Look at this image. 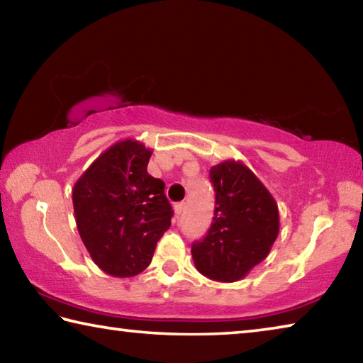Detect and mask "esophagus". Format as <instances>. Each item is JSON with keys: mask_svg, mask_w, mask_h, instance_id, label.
<instances>
[{"mask_svg": "<svg viewBox=\"0 0 363 363\" xmlns=\"http://www.w3.org/2000/svg\"><path fill=\"white\" fill-rule=\"evenodd\" d=\"M184 206H186V203H184V201H181V203H176V205H174V213L177 214V216H179V214H182Z\"/></svg>", "mask_w": 363, "mask_h": 363, "instance_id": "obj_1", "label": "esophagus"}]
</instances>
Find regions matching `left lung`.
Masks as SVG:
<instances>
[{
	"label": "left lung",
	"mask_w": 363,
	"mask_h": 363,
	"mask_svg": "<svg viewBox=\"0 0 363 363\" xmlns=\"http://www.w3.org/2000/svg\"><path fill=\"white\" fill-rule=\"evenodd\" d=\"M210 179L216 192L214 218L203 240L192 245V257L205 277L230 284L267 257L279 235V206L242 162L214 164Z\"/></svg>",
	"instance_id": "left-lung-1"
}]
</instances>
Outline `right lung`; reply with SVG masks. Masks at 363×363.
<instances>
[{
  "label": "right lung",
  "instance_id": "right-lung-1",
  "mask_svg": "<svg viewBox=\"0 0 363 363\" xmlns=\"http://www.w3.org/2000/svg\"><path fill=\"white\" fill-rule=\"evenodd\" d=\"M152 150L136 139L110 145L72 190L79 237L112 277H134L149 266L173 210L164 182L147 173Z\"/></svg>",
  "mask_w": 363,
  "mask_h": 363
}]
</instances>
